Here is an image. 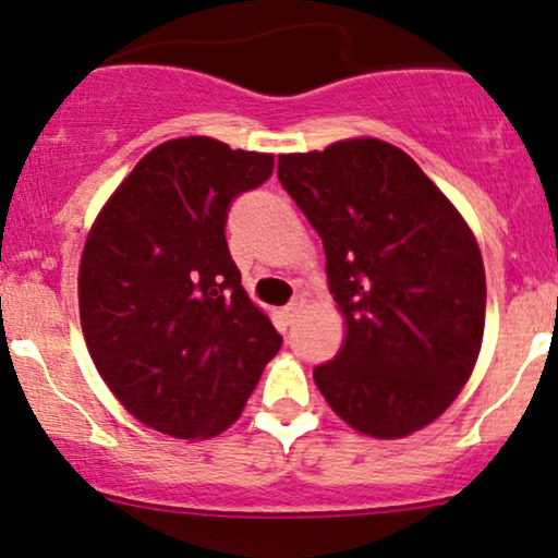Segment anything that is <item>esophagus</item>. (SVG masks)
I'll return each instance as SVG.
<instances>
[{
  "mask_svg": "<svg viewBox=\"0 0 558 558\" xmlns=\"http://www.w3.org/2000/svg\"><path fill=\"white\" fill-rule=\"evenodd\" d=\"M301 310H304V299H301V296L293 299L291 304H286L283 306V319H286V323H293V319L299 317Z\"/></svg>",
  "mask_w": 558,
  "mask_h": 558,
  "instance_id": "1",
  "label": "esophagus"
}]
</instances>
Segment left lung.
Wrapping results in <instances>:
<instances>
[{
    "instance_id": "8db88e82",
    "label": "left lung",
    "mask_w": 558,
    "mask_h": 558,
    "mask_svg": "<svg viewBox=\"0 0 558 558\" xmlns=\"http://www.w3.org/2000/svg\"><path fill=\"white\" fill-rule=\"evenodd\" d=\"M278 181L323 239L345 317L343 349L315 367L319 393L364 435L420 430L457 399L483 343L475 235L420 165L386 141L283 155Z\"/></svg>"
}]
</instances>
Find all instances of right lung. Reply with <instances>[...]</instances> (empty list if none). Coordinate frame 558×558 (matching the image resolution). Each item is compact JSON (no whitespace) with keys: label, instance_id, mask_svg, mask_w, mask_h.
Here are the masks:
<instances>
[{"label":"right lung","instance_id":"1","mask_svg":"<svg viewBox=\"0 0 558 558\" xmlns=\"http://www.w3.org/2000/svg\"><path fill=\"white\" fill-rule=\"evenodd\" d=\"M272 165L215 138L168 141L120 183L83 246L88 354L128 412L172 438H209L239 420L283 343L226 241L230 202Z\"/></svg>","mask_w":558,"mask_h":558}]
</instances>
